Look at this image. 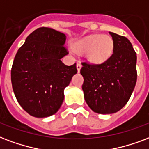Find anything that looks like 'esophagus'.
I'll list each match as a JSON object with an SVG mask.
<instances>
[{
	"label": "esophagus",
	"mask_w": 149,
	"mask_h": 149,
	"mask_svg": "<svg viewBox=\"0 0 149 149\" xmlns=\"http://www.w3.org/2000/svg\"><path fill=\"white\" fill-rule=\"evenodd\" d=\"M81 67H82V65H81V63L79 62H78L77 63V70H78V72H79V70H80V69H81Z\"/></svg>",
	"instance_id": "obj_1"
}]
</instances>
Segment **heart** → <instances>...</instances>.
Segmentation results:
<instances>
[{
	"instance_id": "1",
	"label": "heart",
	"mask_w": 149,
	"mask_h": 149,
	"mask_svg": "<svg viewBox=\"0 0 149 149\" xmlns=\"http://www.w3.org/2000/svg\"><path fill=\"white\" fill-rule=\"evenodd\" d=\"M113 40L108 35H90L77 41L73 49L79 53L86 52L91 62H102L107 60L113 51Z\"/></svg>"
}]
</instances>
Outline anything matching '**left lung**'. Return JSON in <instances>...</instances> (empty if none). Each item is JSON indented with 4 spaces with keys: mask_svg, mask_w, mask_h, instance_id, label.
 <instances>
[{
    "mask_svg": "<svg viewBox=\"0 0 149 149\" xmlns=\"http://www.w3.org/2000/svg\"><path fill=\"white\" fill-rule=\"evenodd\" d=\"M113 40L112 55L100 64L82 62V89L85 101L95 112L120 111L130 99L137 82V55L127 37L109 32Z\"/></svg>",
    "mask_w": 149,
    "mask_h": 149,
    "instance_id": "obj_1",
    "label": "left lung"
}]
</instances>
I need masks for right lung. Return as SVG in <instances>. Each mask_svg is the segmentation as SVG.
<instances>
[{
	"mask_svg": "<svg viewBox=\"0 0 149 149\" xmlns=\"http://www.w3.org/2000/svg\"><path fill=\"white\" fill-rule=\"evenodd\" d=\"M65 35L40 27L27 37L15 57L11 70L13 91L22 108L34 117L58 112L64 89L77 72L76 63L66 65L61 58L69 54Z\"/></svg>",
	"mask_w": 149,
	"mask_h": 149,
	"instance_id": "right-lung-1",
	"label": "right lung"
}]
</instances>
